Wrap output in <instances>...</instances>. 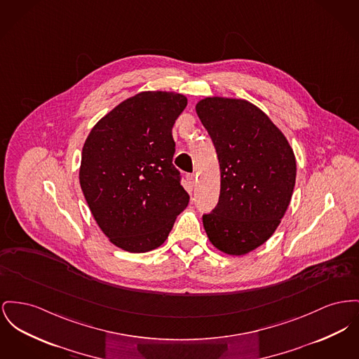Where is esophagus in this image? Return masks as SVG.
<instances>
[{
  "instance_id": "1",
  "label": "esophagus",
  "mask_w": 359,
  "mask_h": 359,
  "mask_svg": "<svg viewBox=\"0 0 359 359\" xmlns=\"http://www.w3.org/2000/svg\"><path fill=\"white\" fill-rule=\"evenodd\" d=\"M187 182H189L190 187H194V186H195V182H196V176H195V173H189V175H187Z\"/></svg>"
}]
</instances>
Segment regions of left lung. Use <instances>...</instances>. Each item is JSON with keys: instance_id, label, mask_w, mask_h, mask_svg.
I'll use <instances>...</instances> for the list:
<instances>
[{"instance_id": "obj_1", "label": "left lung", "mask_w": 359, "mask_h": 359, "mask_svg": "<svg viewBox=\"0 0 359 359\" xmlns=\"http://www.w3.org/2000/svg\"><path fill=\"white\" fill-rule=\"evenodd\" d=\"M195 109L221 169L219 201L203 215L205 231L218 251L247 255L274 234L290 205L294 151L269 115L248 100L210 96Z\"/></svg>"}]
</instances>
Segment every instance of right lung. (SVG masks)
Instances as JSON below:
<instances>
[{"instance_id": "right-lung-1", "label": "right lung", "mask_w": 359, "mask_h": 359, "mask_svg": "<svg viewBox=\"0 0 359 359\" xmlns=\"http://www.w3.org/2000/svg\"><path fill=\"white\" fill-rule=\"evenodd\" d=\"M187 97L140 92L106 114L85 140L80 186L96 224L127 252L144 253L167 240L190 202L173 167L172 127Z\"/></svg>"}]
</instances>
